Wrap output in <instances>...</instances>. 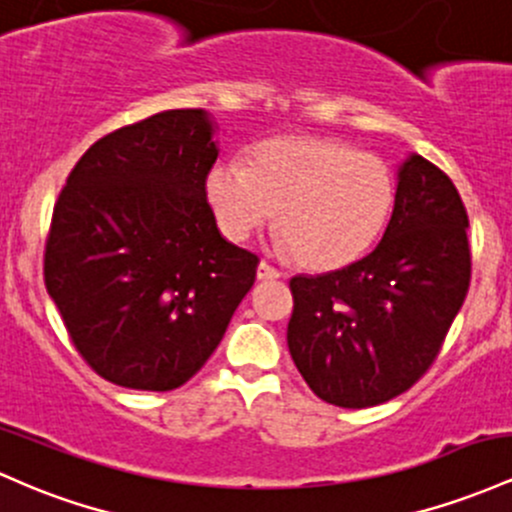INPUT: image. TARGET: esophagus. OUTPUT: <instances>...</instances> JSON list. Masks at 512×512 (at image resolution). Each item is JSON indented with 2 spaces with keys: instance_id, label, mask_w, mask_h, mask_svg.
I'll list each match as a JSON object with an SVG mask.
<instances>
[{
  "instance_id": "34e87169",
  "label": "esophagus",
  "mask_w": 512,
  "mask_h": 512,
  "mask_svg": "<svg viewBox=\"0 0 512 512\" xmlns=\"http://www.w3.org/2000/svg\"><path fill=\"white\" fill-rule=\"evenodd\" d=\"M256 275H258V280H278L280 278V271H278V268H273L271 263L261 261V263H258Z\"/></svg>"
}]
</instances>
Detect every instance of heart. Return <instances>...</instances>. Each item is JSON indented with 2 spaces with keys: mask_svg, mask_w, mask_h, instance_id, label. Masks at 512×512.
<instances>
[{
  "mask_svg": "<svg viewBox=\"0 0 512 512\" xmlns=\"http://www.w3.org/2000/svg\"><path fill=\"white\" fill-rule=\"evenodd\" d=\"M205 193L217 225L244 241L280 210L283 244L312 268H341L380 241L396 203L389 164L329 137H280L261 145L254 164L210 169Z\"/></svg>",
  "mask_w": 512,
  "mask_h": 512,
  "instance_id": "heart-1",
  "label": "heart"
}]
</instances>
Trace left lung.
Here are the masks:
<instances>
[{
  "label": "left lung",
  "instance_id": "obj_1",
  "mask_svg": "<svg viewBox=\"0 0 512 512\" xmlns=\"http://www.w3.org/2000/svg\"><path fill=\"white\" fill-rule=\"evenodd\" d=\"M467 227L450 176L411 154L375 251L341 271L290 280L287 348L319 399L367 409L426 375L469 290Z\"/></svg>",
  "mask_w": 512,
  "mask_h": 512
}]
</instances>
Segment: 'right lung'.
<instances>
[{
  "mask_svg": "<svg viewBox=\"0 0 512 512\" xmlns=\"http://www.w3.org/2000/svg\"><path fill=\"white\" fill-rule=\"evenodd\" d=\"M203 108L108 132L74 164L45 241V287L86 365L142 392L186 384L220 346L258 256L217 229Z\"/></svg>",
  "mask_w": 512,
  "mask_h": 512,
  "instance_id": "1",
  "label": "right lung"
}]
</instances>
